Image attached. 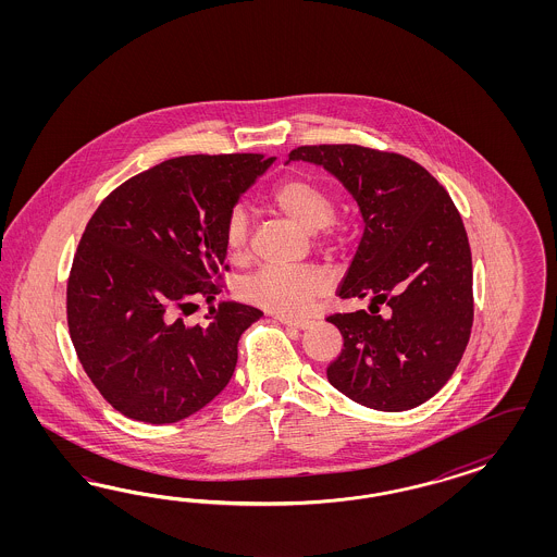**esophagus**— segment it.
<instances>
[{
    "label": "esophagus",
    "mask_w": 557,
    "mask_h": 557,
    "mask_svg": "<svg viewBox=\"0 0 557 557\" xmlns=\"http://www.w3.org/2000/svg\"><path fill=\"white\" fill-rule=\"evenodd\" d=\"M280 322H284L287 326H292V329H298V331H304V329H308V326H312V321H306V319H277Z\"/></svg>",
    "instance_id": "1"
}]
</instances>
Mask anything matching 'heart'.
<instances>
[{"mask_svg":"<svg viewBox=\"0 0 557 557\" xmlns=\"http://www.w3.org/2000/svg\"><path fill=\"white\" fill-rule=\"evenodd\" d=\"M275 203L287 219L300 224L304 231L331 233L329 224L335 219L333 196L310 177H289L271 191ZM249 243V214L243 206H233L224 220V247L228 255L240 257ZM329 289V275L317 265L275 268L265 265L249 275L240 294L247 302L261 306L277 317H298L314 298Z\"/></svg>","mask_w":557,"mask_h":557,"instance_id":"heart-1","label":"heart"}]
</instances>
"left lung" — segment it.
I'll list each match as a JSON object with an SVG mask.
<instances>
[{"mask_svg": "<svg viewBox=\"0 0 557 557\" xmlns=\"http://www.w3.org/2000/svg\"><path fill=\"white\" fill-rule=\"evenodd\" d=\"M289 161L322 165L349 189L363 236L338 287L370 310L333 314L343 349L329 382L357 405L400 412L433 398L454 375L473 322L472 251L437 180L405 154L359 145H314Z\"/></svg>", "mask_w": 557, "mask_h": 557, "instance_id": "1", "label": "left lung"}]
</instances>
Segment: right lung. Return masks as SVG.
Wrapping results in <instances>:
<instances>
[{"label":"right lung","mask_w":557,"mask_h":557,"mask_svg":"<svg viewBox=\"0 0 557 557\" xmlns=\"http://www.w3.org/2000/svg\"><path fill=\"white\" fill-rule=\"evenodd\" d=\"M273 161L175 157L116 187L87 222L69 273V335L87 377L124 417L182 421L231 382L238 338L263 312L220 302L203 324L180 312L222 292L224 220Z\"/></svg>","instance_id":"obj_1"}]
</instances>
